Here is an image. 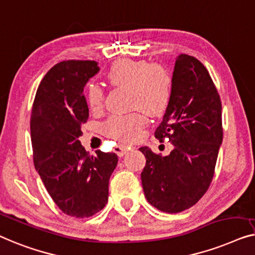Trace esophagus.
<instances>
[{"instance_id":"1","label":"esophagus","mask_w":255,"mask_h":255,"mask_svg":"<svg viewBox=\"0 0 255 255\" xmlns=\"http://www.w3.org/2000/svg\"><path fill=\"white\" fill-rule=\"evenodd\" d=\"M114 152H116L119 157H123L125 153L127 152V148H126V146H124V145L118 144V145L114 146Z\"/></svg>"}]
</instances>
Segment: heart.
Instances as JSON below:
<instances>
[{"label": "heart", "instance_id": "b5f03b06", "mask_svg": "<svg viewBox=\"0 0 255 255\" xmlns=\"http://www.w3.org/2000/svg\"><path fill=\"white\" fill-rule=\"evenodd\" d=\"M106 80L112 87L128 89L131 109H139L151 117L163 114L170 104L171 76L158 64H149L143 60H118L107 70ZM87 100L93 111L99 110L104 102L103 89L97 84L89 85ZM144 125L145 117L139 112H134L111 117L104 129L112 137L127 142L135 138Z\"/></svg>", "mask_w": 255, "mask_h": 255}]
</instances>
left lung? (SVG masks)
Here are the masks:
<instances>
[{"label":"left lung","instance_id":"1","mask_svg":"<svg viewBox=\"0 0 255 255\" xmlns=\"http://www.w3.org/2000/svg\"><path fill=\"white\" fill-rule=\"evenodd\" d=\"M155 136L171 142L173 150L160 156L148 146L139 148L146 158L141 173L143 191L158 210L180 213L207 192L223 139L220 96L195 57L180 54L175 59L171 100Z\"/></svg>","mask_w":255,"mask_h":255}]
</instances>
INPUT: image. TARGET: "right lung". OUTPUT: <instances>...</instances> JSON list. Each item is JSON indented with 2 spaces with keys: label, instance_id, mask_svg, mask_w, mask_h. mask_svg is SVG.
<instances>
[{
  "label": "right lung",
  "instance_id": "obj_1",
  "mask_svg": "<svg viewBox=\"0 0 255 255\" xmlns=\"http://www.w3.org/2000/svg\"><path fill=\"white\" fill-rule=\"evenodd\" d=\"M96 61H62L51 68L35 93L31 114L34 167L64 214L90 217L109 200L114 152L85 151L78 137L88 121L84 87L98 74Z\"/></svg>",
  "mask_w": 255,
  "mask_h": 255
}]
</instances>
